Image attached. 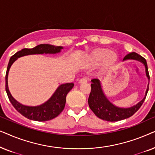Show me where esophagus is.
Segmentation results:
<instances>
[{"instance_id":"obj_1","label":"esophagus","mask_w":155,"mask_h":155,"mask_svg":"<svg viewBox=\"0 0 155 155\" xmlns=\"http://www.w3.org/2000/svg\"><path fill=\"white\" fill-rule=\"evenodd\" d=\"M87 79L86 78H82L79 80V83H84V82H87Z\"/></svg>"}]
</instances>
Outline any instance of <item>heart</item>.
Instances as JSON below:
<instances>
[{"label":"heart","instance_id":"b5f03b06","mask_svg":"<svg viewBox=\"0 0 155 155\" xmlns=\"http://www.w3.org/2000/svg\"><path fill=\"white\" fill-rule=\"evenodd\" d=\"M116 55L112 51H109L107 49H98L93 52L92 61L94 63H99L104 60L105 65L111 64L116 60Z\"/></svg>","mask_w":155,"mask_h":155}]
</instances>
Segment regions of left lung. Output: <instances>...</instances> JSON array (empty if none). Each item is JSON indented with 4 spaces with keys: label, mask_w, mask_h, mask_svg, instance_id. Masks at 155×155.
<instances>
[{
    "label": "left lung",
    "mask_w": 155,
    "mask_h": 155,
    "mask_svg": "<svg viewBox=\"0 0 155 155\" xmlns=\"http://www.w3.org/2000/svg\"><path fill=\"white\" fill-rule=\"evenodd\" d=\"M128 59L137 60L143 63L145 67L146 75H147L148 80H150V75L149 72H148L147 61L145 59L140 55L135 52L130 53L126 55L123 61L128 60ZM91 81H92L91 92L88 99L89 107L97 117L102 120H107V121H118V120L126 119V118L132 116L143 104L146 96H147L148 90H149V83H148L145 97L139 103L130 108H120L114 105L106 97L105 94H104L102 88H101V82L99 80L94 78Z\"/></svg>",
    "instance_id": "8db88e82"
}]
</instances>
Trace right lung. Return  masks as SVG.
Wrapping results in <instances>:
<instances>
[{"mask_svg": "<svg viewBox=\"0 0 155 155\" xmlns=\"http://www.w3.org/2000/svg\"><path fill=\"white\" fill-rule=\"evenodd\" d=\"M62 48V46H55L50 44H40L33 48H23L20 51L15 54L10 58L5 74V91L7 92L10 101L15 109L28 119L37 120V121H46V120H51L58 116L64 109L65 101H66V95L73 87L74 84L71 82V83L61 84L55 91L51 97L41 105H24L19 103L12 97L8 89V75L10 67L12 63L20 57L29 54H56V53L61 52Z\"/></svg>", "mask_w": 155, "mask_h": 155, "instance_id": "obj_1", "label": "right lung"}]
</instances>
